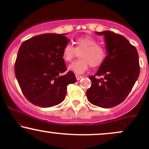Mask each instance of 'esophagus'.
<instances>
[{"label": "esophagus", "mask_w": 149, "mask_h": 149, "mask_svg": "<svg viewBox=\"0 0 149 149\" xmlns=\"http://www.w3.org/2000/svg\"><path fill=\"white\" fill-rule=\"evenodd\" d=\"M76 78L77 80H80L82 78H83V76H78V75H76Z\"/></svg>", "instance_id": "34e87169"}]
</instances>
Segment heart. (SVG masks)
I'll list each match as a JSON object with an SVG mask.
<instances>
[{
	"mask_svg": "<svg viewBox=\"0 0 149 149\" xmlns=\"http://www.w3.org/2000/svg\"><path fill=\"white\" fill-rule=\"evenodd\" d=\"M79 60L74 61L69 66V71L82 74L88 69L89 66L96 68L103 64L106 58V51L97 41L90 36L78 37L75 40V47L67 44L62 50V58L64 61L69 62L76 57L77 52Z\"/></svg>",
	"mask_w": 149,
	"mask_h": 149,
	"instance_id": "heart-1",
	"label": "heart"
}]
</instances>
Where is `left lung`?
I'll list each match as a JSON object with an SVG mask.
<instances>
[{
    "mask_svg": "<svg viewBox=\"0 0 149 149\" xmlns=\"http://www.w3.org/2000/svg\"><path fill=\"white\" fill-rule=\"evenodd\" d=\"M95 33L104 36L107 55L95 76L89 77L92 85L86 95L93 105L109 109L123 102L138 79L139 55L123 36L109 31Z\"/></svg>",
    "mask_w": 149,
    "mask_h": 149,
    "instance_id": "8db88e82",
    "label": "left lung"
}]
</instances>
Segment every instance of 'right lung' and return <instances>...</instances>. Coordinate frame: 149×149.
Listing matches in <instances>:
<instances>
[{
    "instance_id": "1",
    "label": "right lung",
    "mask_w": 149,
    "mask_h": 149,
    "mask_svg": "<svg viewBox=\"0 0 149 149\" xmlns=\"http://www.w3.org/2000/svg\"><path fill=\"white\" fill-rule=\"evenodd\" d=\"M66 34L45 33L22 42L15 64V73L24 95L40 107H54L64 100L67 85L76 82L72 71L63 74L62 58L69 44Z\"/></svg>"
}]
</instances>
